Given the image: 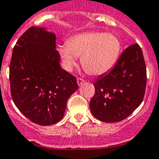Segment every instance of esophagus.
Returning <instances> with one entry per match:
<instances>
[{
  "instance_id": "esophagus-1",
  "label": "esophagus",
  "mask_w": 159,
  "mask_h": 159,
  "mask_svg": "<svg viewBox=\"0 0 159 159\" xmlns=\"http://www.w3.org/2000/svg\"><path fill=\"white\" fill-rule=\"evenodd\" d=\"M84 82V80H83V79H81V78H78L77 79V83H78L79 85H80V84H82Z\"/></svg>"
}]
</instances>
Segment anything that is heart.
Listing matches in <instances>:
<instances>
[{"mask_svg": "<svg viewBox=\"0 0 159 159\" xmlns=\"http://www.w3.org/2000/svg\"><path fill=\"white\" fill-rule=\"evenodd\" d=\"M122 45L118 37L104 32H86L69 38L67 45L59 46V57L63 68L71 71L78 57L89 75H101L110 71L121 53Z\"/></svg>", "mask_w": 159, "mask_h": 159, "instance_id": "b5f03b06", "label": "heart"}]
</instances>
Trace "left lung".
<instances>
[{"instance_id":"obj_1","label":"left lung","mask_w":159,"mask_h":159,"mask_svg":"<svg viewBox=\"0 0 159 159\" xmlns=\"http://www.w3.org/2000/svg\"><path fill=\"white\" fill-rule=\"evenodd\" d=\"M95 95L90 108L95 118L102 122H119L135 111L144 98L147 69L141 47H127L111 71L93 83Z\"/></svg>"}]
</instances>
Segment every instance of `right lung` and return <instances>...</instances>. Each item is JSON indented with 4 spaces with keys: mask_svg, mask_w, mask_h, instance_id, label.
<instances>
[{
    "mask_svg": "<svg viewBox=\"0 0 159 159\" xmlns=\"http://www.w3.org/2000/svg\"><path fill=\"white\" fill-rule=\"evenodd\" d=\"M55 34L31 27L15 45L9 80L15 105L30 121L40 125L59 122L67 101L78 89L74 75L59 64Z\"/></svg>",
    "mask_w": 159,
    "mask_h": 159,
    "instance_id": "right-lung-1",
    "label": "right lung"
}]
</instances>
